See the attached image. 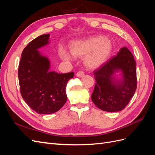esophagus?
<instances>
[{"instance_id": "34e87169", "label": "esophagus", "mask_w": 155, "mask_h": 155, "mask_svg": "<svg viewBox=\"0 0 155 155\" xmlns=\"http://www.w3.org/2000/svg\"><path fill=\"white\" fill-rule=\"evenodd\" d=\"M85 76V73H84L83 71H79L76 74V76L78 78H82Z\"/></svg>"}]
</instances>
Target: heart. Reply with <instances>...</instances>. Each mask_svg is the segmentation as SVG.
Segmentation results:
<instances>
[{"label": "heart", "mask_w": 155, "mask_h": 155, "mask_svg": "<svg viewBox=\"0 0 155 155\" xmlns=\"http://www.w3.org/2000/svg\"><path fill=\"white\" fill-rule=\"evenodd\" d=\"M112 50L111 41L101 35L74 41L70 45V54L76 58L85 56L84 63L90 69H95L104 64L109 58ZM70 54L64 48L59 50L60 57L64 60H71Z\"/></svg>", "instance_id": "1"}]
</instances>
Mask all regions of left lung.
<instances>
[{
    "instance_id": "left-lung-1",
    "label": "left lung",
    "mask_w": 155,
    "mask_h": 155,
    "mask_svg": "<svg viewBox=\"0 0 155 155\" xmlns=\"http://www.w3.org/2000/svg\"><path fill=\"white\" fill-rule=\"evenodd\" d=\"M120 72L122 78L115 74ZM96 81L91 96L97 108L107 112H118L127 105L137 90L136 62L132 53L121 48L113 56L93 72Z\"/></svg>"
}]
</instances>
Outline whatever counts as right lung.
Segmentation results:
<instances>
[{"instance_id":"right-lung-1","label":"right lung","mask_w":155,"mask_h":155,"mask_svg":"<svg viewBox=\"0 0 155 155\" xmlns=\"http://www.w3.org/2000/svg\"><path fill=\"white\" fill-rule=\"evenodd\" d=\"M49 34L37 37L23 50L18 77L21 96L32 110L48 114L58 111L67 101V84L74 72L58 74L50 71L48 58L38 50L49 43Z\"/></svg>"}]
</instances>
